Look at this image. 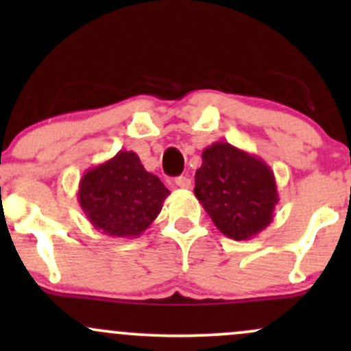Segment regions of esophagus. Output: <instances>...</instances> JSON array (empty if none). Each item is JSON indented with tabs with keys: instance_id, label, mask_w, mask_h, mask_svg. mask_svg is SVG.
Here are the masks:
<instances>
[{
	"instance_id": "1",
	"label": "esophagus",
	"mask_w": 351,
	"mask_h": 351,
	"mask_svg": "<svg viewBox=\"0 0 351 351\" xmlns=\"http://www.w3.org/2000/svg\"><path fill=\"white\" fill-rule=\"evenodd\" d=\"M175 183H176V186H180L183 189L191 188V180H189L188 176H178V178H175Z\"/></svg>"
}]
</instances>
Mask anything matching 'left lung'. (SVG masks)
I'll list each match as a JSON object with an SVG mask.
<instances>
[{
	"label": "left lung",
	"mask_w": 351,
	"mask_h": 351,
	"mask_svg": "<svg viewBox=\"0 0 351 351\" xmlns=\"http://www.w3.org/2000/svg\"><path fill=\"white\" fill-rule=\"evenodd\" d=\"M201 158L195 196L215 226L234 241L252 239L264 231L279 203L271 167L228 142L209 145Z\"/></svg>",
	"instance_id": "8db88e82"
}]
</instances>
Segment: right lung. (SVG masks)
<instances>
[{"instance_id": "1", "label": "right lung", "mask_w": 351, "mask_h": 351, "mask_svg": "<svg viewBox=\"0 0 351 351\" xmlns=\"http://www.w3.org/2000/svg\"><path fill=\"white\" fill-rule=\"evenodd\" d=\"M168 195V188L158 176L145 170L135 152L120 150L84 173L77 201L92 226L102 234L132 239L147 231Z\"/></svg>"}]
</instances>
